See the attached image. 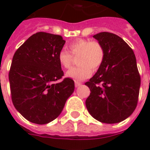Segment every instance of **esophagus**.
I'll use <instances>...</instances> for the list:
<instances>
[{"mask_svg": "<svg viewBox=\"0 0 150 150\" xmlns=\"http://www.w3.org/2000/svg\"><path fill=\"white\" fill-rule=\"evenodd\" d=\"M81 84H82V82H79V81H75V87L79 86Z\"/></svg>", "mask_w": 150, "mask_h": 150, "instance_id": "esophagus-1", "label": "esophagus"}]
</instances>
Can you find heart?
<instances>
[{
    "label": "heart",
    "mask_w": 150,
    "mask_h": 150,
    "mask_svg": "<svg viewBox=\"0 0 150 150\" xmlns=\"http://www.w3.org/2000/svg\"><path fill=\"white\" fill-rule=\"evenodd\" d=\"M68 50L62 49L57 54V60L61 67L70 68L73 57L79 55L77 64L79 65L71 68L66 75L76 81L86 79L91 76L93 71L98 70L105 58V49L97 40L89 39H77L68 44Z\"/></svg>",
    "instance_id": "obj_1"
}]
</instances>
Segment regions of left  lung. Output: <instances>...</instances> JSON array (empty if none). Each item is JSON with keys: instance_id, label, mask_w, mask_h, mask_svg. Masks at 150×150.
Instances as JSON below:
<instances>
[{"instance_id": "obj_1", "label": "left lung", "mask_w": 150, "mask_h": 150, "mask_svg": "<svg viewBox=\"0 0 150 150\" xmlns=\"http://www.w3.org/2000/svg\"><path fill=\"white\" fill-rule=\"evenodd\" d=\"M93 37L105 49V58L97 72L86 82L90 94L86 100L88 111L97 121L118 123L137 107L141 78L132 49L111 33Z\"/></svg>"}]
</instances>
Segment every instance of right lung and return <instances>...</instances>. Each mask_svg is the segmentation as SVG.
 <instances>
[{"mask_svg":"<svg viewBox=\"0 0 150 150\" xmlns=\"http://www.w3.org/2000/svg\"><path fill=\"white\" fill-rule=\"evenodd\" d=\"M64 43L61 36L39 32L13 56L8 74L11 100L32 123L45 125L54 121L74 92V81L62 79L64 71L57 60Z\"/></svg>","mask_w":150,"mask_h":150,"instance_id":"add662e5","label":"right lung"}]
</instances>
